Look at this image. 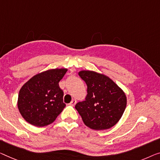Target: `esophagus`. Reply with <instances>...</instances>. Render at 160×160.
Instances as JSON below:
<instances>
[{
  "label": "esophagus",
  "mask_w": 160,
  "mask_h": 160,
  "mask_svg": "<svg viewBox=\"0 0 160 160\" xmlns=\"http://www.w3.org/2000/svg\"><path fill=\"white\" fill-rule=\"evenodd\" d=\"M76 102H77V101H76L75 99H73L72 101L70 102V106H75V105L76 104Z\"/></svg>",
  "instance_id": "1"
}]
</instances>
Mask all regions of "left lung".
Wrapping results in <instances>:
<instances>
[{"label":"left lung","mask_w":160,"mask_h":160,"mask_svg":"<svg viewBox=\"0 0 160 160\" xmlns=\"http://www.w3.org/2000/svg\"><path fill=\"white\" fill-rule=\"evenodd\" d=\"M79 75L88 87L85 101L78 102L75 106L83 122L94 130L111 128L125 111V93L113 80L102 74L83 70Z\"/></svg>","instance_id":"1"}]
</instances>
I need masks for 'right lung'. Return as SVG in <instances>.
<instances>
[{"mask_svg":"<svg viewBox=\"0 0 160 160\" xmlns=\"http://www.w3.org/2000/svg\"><path fill=\"white\" fill-rule=\"evenodd\" d=\"M68 70L53 69L34 75L21 88L18 108L23 118L38 127L52 123L65 107L59 82Z\"/></svg>","mask_w":160,"mask_h":160,"instance_id":"obj_1","label":"right lung"}]
</instances>
